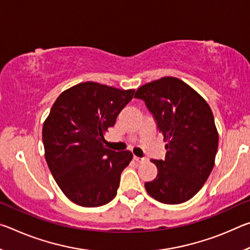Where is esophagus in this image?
<instances>
[{
  "mask_svg": "<svg viewBox=\"0 0 250 250\" xmlns=\"http://www.w3.org/2000/svg\"><path fill=\"white\" fill-rule=\"evenodd\" d=\"M133 160L138 163H143V162H146V158H139V156H135V155L133 156Z\"/></svg>",
  "mask_w": 250,
  "mask_h": 250,
  "instance_id": "esophagus-1",
  "label": "esophagus"
}]
</instances>
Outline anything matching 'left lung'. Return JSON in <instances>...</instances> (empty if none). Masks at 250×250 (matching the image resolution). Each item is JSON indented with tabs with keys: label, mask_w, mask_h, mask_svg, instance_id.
<instances>
[{
	"label": "left lung",
	"mask_w": 250,
	"mask_h": 250,
	"mask_svg": "<svg viewBox=\"0 0 250 250\" xmlns=\"http://www.w3.org/2000/svg\"><path fill=\"white\" fill-rule=\"evenodd\" d=\"M134 98L145 101L167 140L166 159L151 160L158 175L146 182V192L164 204L188 201L208 179L217 152L218 133L208 104L174 77L143 84Z\"/></svg>",
	"instance_id": "obj_1"
}]
</instances>
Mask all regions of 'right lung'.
Wrapping results in <instances>:
<instances>
[{"label":"right lung","instance_id":"1","mask_svg":"<svg viewBox=\"0 0 250 250\" xmlns=\"http://www.w3.org/2000/svg\"><path fill=\"white\" fill-rule=\"evenodd\" d=\"M133 94L86 82L61 94L50 109L43 125L45 159L62 193L76 204L98 207L117 195L132 153L107 149L104 132L115 125Z\"/></svg>","mask_w":250,"mask_h":250}]
</instances>
